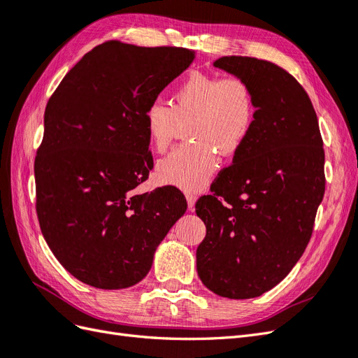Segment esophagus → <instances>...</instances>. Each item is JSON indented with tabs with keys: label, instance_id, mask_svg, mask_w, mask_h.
<instances>
[{
	"label": "esophagus",
	"instance_id": "esophagus-1",
	"mask_svg": "<svg viewBox=\"0 0 358 358\" xmlns=\"http://www.w3.org/2000/svg\"><path fill=\"white\" fill-rule=\"evenodd\" d=\"M197 196L194 192H187V201H188V208L192 210L194 209V204H196Z\"/></svg>",
	"mask_w": 358,
	"mask_h": 358
}]
</instances>
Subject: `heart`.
<instances>
[{
	"mask_svg": "<svg viewBox=\"0 0 358 358\" xmlns=\"http://www.w3.org/2000/svg\"><path fill=\"white\" fill-rule=\"evenodd\" d=\"M149 145L164 154L176 136L179 122H187L182 145L158 162L162 183L185 191L204 188L218 167V154L233 157L243 148L255 122V101L251 86L239 76L191 71L176 86L171 106L152 101L143 115Z\"/></svg>",
	"mask_w": 358,
	"mask_h": 358,
	"instance_id": "1",
	"label": "heart"
}]
</instances>
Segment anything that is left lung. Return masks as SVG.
Returning a JSON list of instances; mask_svg holds the SVG:
<instances>
[{"label":"left lung","mask_w":358,"mask_h":358,"mask_svg":"<svg viewBox=\"0 0 358 358\" xmlns=\"http://www.w3.org/2000/svg\"><path fill=\"white\" fill-rule=\"evenodd\" d=\"M213 66L251 86L255 122L196 203L206 225L197 272L215 294L252 299L278 285L310 241L326 191L322 137L309 95L282 67L252 57Z\"/></svg>","instance_id":"obj_1"}]
</instances>
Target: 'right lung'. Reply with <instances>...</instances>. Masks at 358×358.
<instances>
[{
  "label": "right lung",
  "mask_w": 358,
  "mask_h": 358,
  "mask_svg": "<svg viewBox=\"0 0 358 358\" xmlns=\"http://www.w3.org/2000/svg\"><path fill=\"white\" fill-rule=\"evenodd\" d=\"M194 58L187 48L106 41L48 101L34 162L36 210L50 251L83 284L121 289L140 282L187 210L176 187L133 189L154 167L146 107Z\"/></svg>",
  "instance_id": "1"
}]
</instances>
